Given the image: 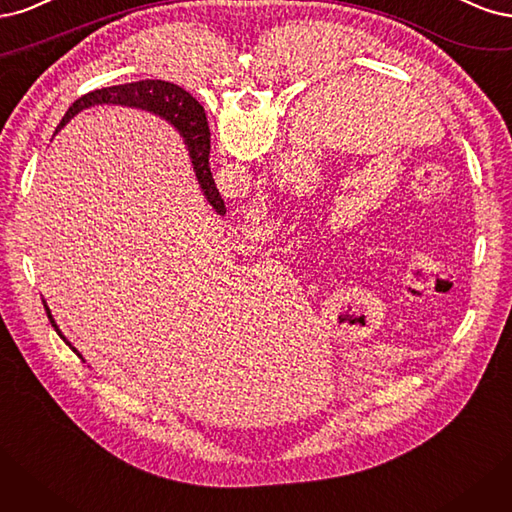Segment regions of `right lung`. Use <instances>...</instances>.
<instances>
[{"instance_id": "add662e5", "label": "right lung", "mask_w": 512, "mask_h": 512, "mask_svg": "<svg viewBox=\"0 0 512 512\" xmlns=\"http://www.w3.org/2000/svg\"><path fill=\"white\" fill-rule=\"evenodd\" d=\"M102 104H117V106H131V108L148 110V112H155V114H159V117L170 121L187 144V151H189V157L193 163V172L197 176V183H200V187L206 195V200L210 202V206L214 210H217V214H225V204L221 200V193H219L217 185H214V178H212V172L208 166L210 129H208V121H206V112L200 106V102L195 100V97H191L185 89H180L166 80H138V82H129V85L97 89V91L82 95L80 100H76L70 106V110L65 112L63 121L59 123L57 131L80 110L91 108V106H102ZM42 304H44L48 321H51V325L55 327V332L65 340L59 325L55 323V319L51 315V308L46 306L44 300H42ZM65 344H70V342L65 340ZM70 349L82 359V355L74 349L72 344H70Z\"/></svg>"}]
</instances>
